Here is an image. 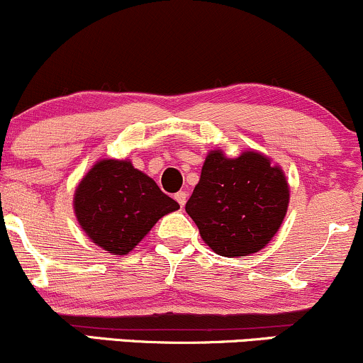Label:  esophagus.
<instances>
[{"label":"esophagus","instance_id":"1","mask_svg":"<svg viewBox=\"0 0 363 363\" xmlns=\"http://www.w3.org/2000/svg\"><path fill=\"white\" fill-rule=\"evenodd\" d=\"M174 198H176V201L179 203V205L184 206L186 201H187V193H186V191H179V193H176Z\"/></svg>","mask_w":363,"mask_h":363}]
</instances>
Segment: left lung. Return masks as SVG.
I'll return each mask as SVG.
<instances>
[{"instance_id": "1", "label": "left lung", "mask_w": 363, "mask_h": 363, "mask_svg": "<svg viewBox=\"0 0 363 363\" xmlns=\"http://www.w3.org/2000/svg\"><path fill=\"white\" fill-rule=\"evenodd\" d=\"M290 199L285 174L268 157L244 152L208 153L187 215L216 254L239 257L264 247L281 227Z\"/></svg>"}]
</instances>
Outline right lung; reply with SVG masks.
Wrapping results in <instances>:
<instances>
[{"label": "right lung", "instance_id": "obj_1", "mask_svg": "<svg viewBox=\"0 0 363 363\" xmlns=\"http://www.w3.org/2000/svg\"><path fill=\"white\" fill-rule=\"evenodd\" d=\"M74 215L91 242L126 256L179 203L129 160H99L82 179L73 198Z\"/></svg>", "mask_w": 363, "mask_h": 363}]
</instances>
